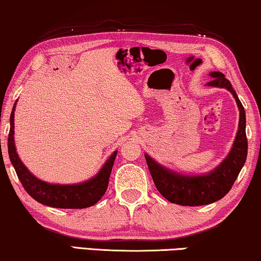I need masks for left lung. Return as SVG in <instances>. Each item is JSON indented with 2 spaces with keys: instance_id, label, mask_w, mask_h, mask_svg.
Returning a JSON list of instances; mask_svg holds the SVG:
<instances>
[{
  "instance_id": "left-lung-1",
  "label": "left lung",
  "mask_w": 261,
  "mask_h": 261,
  "mask_svg": "<svg viewBox=\"0 0 261 261\" xmlns=\"http://www.w3.org/2000/svg\"><path fill=\"white\" fill-rule=\"evenodd\" d=\"M212 80L208 86L227 89L236 98L240 111L239 130L232 149L225 160L208 174L190 176L169 170L145 153L150 174L156 188L171 203L181 205H203L222 199L229 192L247 159V137H246V115L244 106L238 98L228 79L221 72H211Z\"/></svg>"
}]
</instances>
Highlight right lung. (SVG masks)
I'll use <instances>...</instances> for the list:
<instances>
[{"instance_id": "1", "label": "right lung", "mask_w": 261, "mask_h": 261, "mask_svg": "<svg viewBox=\"0 0 261 261\" xmlns=\"http://www.w3.org/2000/svg\"><path fill=\"white\" fill-rule=\"evenodd\" d=\"M14 104L10 115V130L8 136V153L10 162L15 169L17 177L29 195L38 202L53 208L82 209L91 207L104 195L109 186V178L115 163L117 150L109 157L94 177L78 185H52L35 177L21 162L14 143Z\"/></svg>"}]
</instances>
